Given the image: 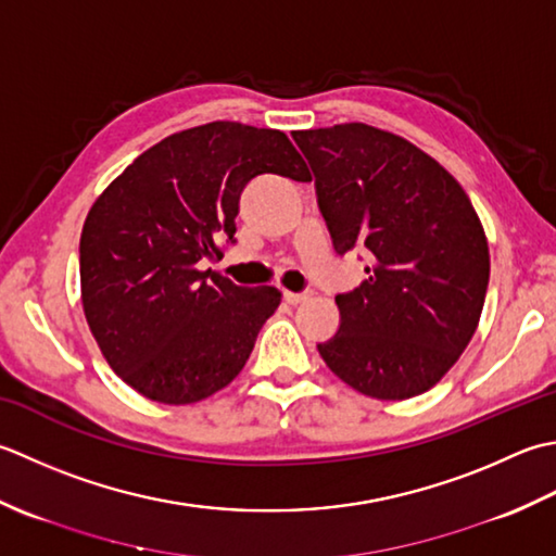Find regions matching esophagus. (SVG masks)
<instances>
[{"label": "esophagus", "mask_w": 556, "mask_h": 556, "mask_svg": "<svg viewBox=\"0 0 556 556\" xmlns=\"http://www.w3.org/2000/svg\"><path fill=\"white\" fill-rule=\"evenodd\" d=\"M282 298H286L288 304H304V302L312 300V292H290V290H286V292H282Z\"/></svg>", "instance_id": "esophagus-1"}]
</instances>
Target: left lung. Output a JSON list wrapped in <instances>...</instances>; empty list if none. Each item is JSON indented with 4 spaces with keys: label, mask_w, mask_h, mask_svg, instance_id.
Masks as SVG:
<instances>
[{
    "label": "left lung",
    "mask_w": 556,
    "mask_h": 556,
    "mask_svg": "<svg viewBox=\"0 0 556 556\" xmlns=\"http://www.w3.org/2000/svg\"><path fill=\"white\" fill-rule=\"evenodd\" d=\"M338 254L369 278L336 294L341 328L319 355L348 387L405 401L456 365L480 324L490 247L463 187L403 136L362 122L294 131Z\"/></svg>",
    "instance_id": "8db88e82"
}]
</instances>
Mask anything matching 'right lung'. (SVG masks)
<instances>
[{"mask_svg": "<svg viewBox=\"0 0 556 556\" xmlns=\"http://www.w3.org/2000/svg\"><path fill=\"white\" fill-rule=\"evenodd\" d=\"M258 175L309 182L278 129L211 122L151 146L90 206L78 266L100 353L134 391L165 405L208 399L242 371L280 290L201 270L235 242L240 194Z\"/></svg>", "mask_w": 556, "mask_h": 556, "instance_id": "obj_1", "label": "right lung"}]
</instances>
